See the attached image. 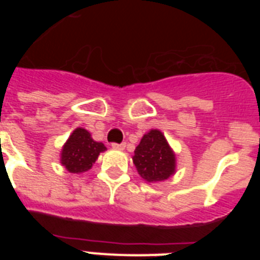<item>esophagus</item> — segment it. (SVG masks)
I'll list each match as a JSON object with an SVG mask.
<instances>
[{
	"instance_id": "34e87169",
	"label": "esophagus",
	"mask_w": 260,
	"mask_h": 260,
	"mask_svg": "<svg viewBox=\"0 0 260 260\" xmlns=\"http://www.w3.org/2000/svg\"><path fill=\"white\" fill-rule=\"evenodd\" d=\"M126 147V143H112V148H114V150H123Z\"/></svg>"
}]
</instances>
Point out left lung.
I'll return each instance as SVG.
<instances>
[{
  "label": "left lung",
  "mask_w": 260,
  "mask_h": 260,
  "mask_svg": "<svg viewBox=\"0 0 260 260\" xmlns=\"http://www.w3.org/2000/svg\"><path fill=\"white\" fill-rule=\"evenodd\" d=\"M132 158L138 174L148 183L162 182L176 173V153L158 128L143 135Z\"/></svg>",
  "instance_id": "left-lung-1"
}]
</instances>
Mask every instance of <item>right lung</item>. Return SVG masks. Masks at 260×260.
<instances>
[{
    "label": "right lung",
    "instance_id": "obj_1",
    "mask_svg": "<svg viewBox=\"0 0 260 260\" xmlns=\"http://www.w3.org/2000/svg\"><path fill=\"white\" fill-rule=\"evenodd\" d=\"M104 151H107L104 143L93 141L86 128L77 127L62 146L59 161L69 173L82 174L92 168Z\"/></svg>",
    "mask_w": 260,
    "mask_h": 260
}]
</instances>
